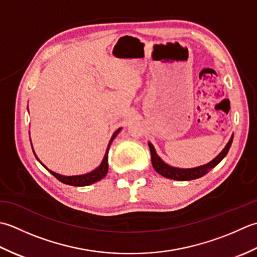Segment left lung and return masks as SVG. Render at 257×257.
Segmentation results:
<instances>
[{
    "mask_svg": "<svg viewBox=\"0 0 257 257\" xmlns=\"http://www.w3.org/2000/svg\"><path fill=\"white\" fill-rule=\"evenodd\" d=\"M233 136H231V139L227 142V144L225 145V148L222 150L221 153H219L215 159H213L211 162H208L207 164H204L201 166H196V167H192V169H181V167H174L171 166L162 160L160 156L156 153V151L154 149L153 144L149 142V148L151 151V159H152V165H153L154 170L161 174L162 176L166 177V179H171V180H175V181H191V180H196L200 179V177L204 176L211 171L213 167H215L219 162H221L226 154L228 153V150L231 148L232 142H233Z\"/></svg>",
    "mask_w": 257,
    "mask_h": 257,
    "instance_id": "8db88e82",
    "label": "left lung"
}]
</instances>
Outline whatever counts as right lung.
<instances>
[{
    "mask_svg": "<svg viewBox=\"0 0 257 257\" xmlns=\"http://www.w3.org/2000/svg\"><path fill=\"white\" fill-rule=\"evenodd\" d=\"M121 130H122V127L117 128V130L114 132V134L112 135V138H111V140H109L108 145H107L105 155H104V158H103V160H102V162H101V164H99L95 170H93V171L90 172V173H86V174H82V175H72V176H65V175L57 174V173L49 170L48 167H46L43 163H42V162L39 160L38 156H36L33 148H32V150H33V153H34V155H35L36 160H38V161L40 162V163H41L42 165H43V166L45 167V169L51 173L52 175H54V176L56 177V179L59 180V181H61L62 183H64V184H67V185H72V186H86V185H91V184H93V183H95V182H97V181H99V180H102L103 177L107 174V171H108V161H107V160H108V150H109V146H111V144H112V142H113V140H114L115 138H116L117 134H118L119 132H121ZM31 145H32V143H31Z\"/></svg>",
    "mask_w": 257,
    "mask_h": 257,
    "instance_id": "obj_1",
    "label": "right lung"
}]
</instances>
